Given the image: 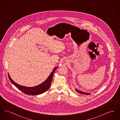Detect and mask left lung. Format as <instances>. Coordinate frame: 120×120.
Returning <instances> with one entry per match:
<instances>
[{"instance_id": "1", "label": "left lung", "mask_w": 120, "mask_h": 120, "mask_svg": "<svg viewBox=\"0 0 120 120\" xmlns=\"http://www.w3.org/2000/svg\"><path fill=\"white\" fill-rule=\"evenodd\" d=\"M76 91L79 93H80V94H86V95H90V94H91V93H86V92H84L81 91H80L79 90L76 89H75Z\"/></svg>"}]
</instances>
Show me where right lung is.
Returning a JSON list of instances; mask_svg holds the SVG:
<instances>
[{
  "label": "right lung",
  "mask_w": 120,
  "mask_h": 120,
  "mask_svg": "<svg viewBox=\"0 0 120 120\" xmlns=\"http://www.w3.org/2000/svg\"><path fill=\"white\" fill-rule=\"evenodd\" d=\"M57 67L55 68L52 71L51 74L49 76L48 78L42 83L40 84V85L38 86H35L34 87H26L24 86H21L16 82H15L13 80H12L10 77L9 75L8 74V78L9 80L11 82V83L15 86L17 89L19 90L26 94L27 95H37L41 94L44 93V92L46 91L49 88L51 84L52 80V79L53 75L57 69Z\"/></svg>",
  "instance_id": "add662e5"
}]
</instances>
